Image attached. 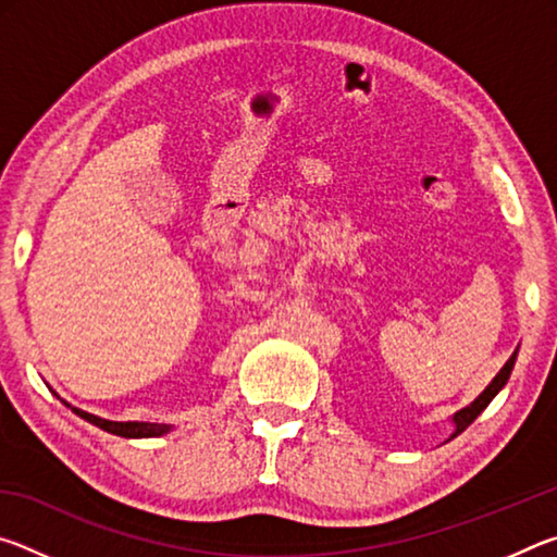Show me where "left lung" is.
Returning a JSON list of instances; mask_svg holds the SVG:
<instances>
[{"mask_svg":"<svg viewBox=\"0 0 557 557\" xmlns=\"http://www.w3.org/2000/svg\"><path fill=\"white\" fill-rule=\"evenodd\" d=\"M513 363H516V351H513V356L508 358V361L504 363V369L494 375V381L486 385L484 393L479 395V398H476L474 403H469L467 408H461L459 412L451 414V422H455V432H451V437H457L459 432H465V430L471 425V422H474V420L479 418V414H482V412L486 410V405L496 398L498 391H502L504 385H506V381L511 379ZM451 437H449V440H451Z\"/></svg>","mask_w":557,"mask_h":557,"instance_id":"left-lung-1","label":"left lung"}]
</instances>
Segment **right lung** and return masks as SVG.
I'll use <instances>...</instances> for the list:
<instances>
[{"label": "right lung", "instance_id": "1", "mask_svg": "<svg viewBox=\"0 0 557 557\" xmlns=\"http://www.w3.org/2000/svg\"><path fill=\"white\" fill-rule=\"evenodd\" d=\"M69 408L75 414H81L83 420H88L90 425H96V428L106 430V432H110V435H117V437H159V435H166V432L172 430V425H159V422H115V420H102V418H98V414H90L86 410L73 408V405H69Z\"/></svg>", "mask_w": 557, "mask_h": 557}]
</instances>
